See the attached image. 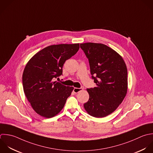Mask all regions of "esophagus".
Returning <instances> with one entry per match:
<instances>
[{
	"label": "esophagus",
	"instance_id": "34e87169",
	"mask_svg": "<svg viewBox=\"0 0 153 153\" xmlns=\"http://www.w3.org/2000/svg\"><path fill=\"white\" fill-rule=\"evenodd\" d=\"M82 90H83V88H74L73 89V92H74L75 94H77V93H78L79 92L81 91Z\"/></svg>",
	"mask_w": 153,
	"mask_h": 153
}]
</instances>
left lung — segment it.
Masks as SVG:
<instances>
[{"instance_id": "1", "label": "left lung", "mask_w": 153, "mask_h": 153, "mask_svg": "<svg viewBox=\"0 0 153 153\" xmlns=\"http://www.w3.org/2000/svg\"><path fill=\"white\" fill-rule=\"evenodd\" d=\"M89 60L92 79L96 86L87 89L88 101L84 104L91 116L100 118L114 111L124 100L128 90V70L122 56L105 45L80 44Z\"/></svg>"}]
</instances>
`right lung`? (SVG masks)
Masks as SVG:
<instances>
[{
    "mask_svg": "<svg viewBox=\"0 0 153 153\" xmlns=\"http://www.w3.org/2000/svg\"><path fill=\"white\" fill-rule=\"evenodd\" d=\"M79 49V43L49 46L35 54L22 74L24 94L33 110L40 116L51 118L63 108L74 88L53 80L62 74L65 61Z\"/></svg>",
    "mask_w": 153,
    "mask_h": 153,
    "instance_id": "add662e5",
    "label": "right lung"
}]
</instances>
